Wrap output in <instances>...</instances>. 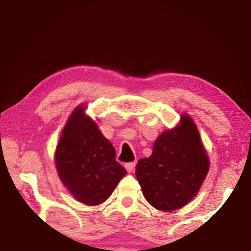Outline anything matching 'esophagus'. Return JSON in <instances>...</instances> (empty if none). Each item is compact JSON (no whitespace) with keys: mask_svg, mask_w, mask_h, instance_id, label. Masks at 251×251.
Listing matches in <instances>:
<instances>
[{"mask_svg":"<svg viewBox=\"0 0 251 251\" xmlns=\"http://www.w3.org/2000/svg\"><path fill=\"white\" fill-rule=\"evenodd\" d=\"M135 167H136V163L135 161H131V163H127V164H125V168H126V171L128 172V173H131L135 169Z\"/></svg>","mask_w":251,"mask_h":251,"instance_id":"esophagus-1","label":"esophagus"}]
</instances>
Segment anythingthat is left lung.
Returning a JSON list of instances; mask_svg holds the SVG:
<instances>
[{
  "label": "left lung",
  "mask_w": 251,
  "mask_h": 251,
  "mask_svg": "<svg viewBox=\"0 0 251 251\" xmlns=\"http://www.w3.org/2000/svg\"><path fill=\"white\" fill-rule=\"evenodd\" d=\"M208 169L209 160L197 127L184 115L179 126L156 139L151 157L139 159L136 177L152 207L173 211L196 196Z\"/></svg>",
  "instance_id": "8db88e82"
}]
</instances>
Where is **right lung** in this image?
Returning <instances> with one entry per match:
<instances>
[{"instance_id": "obj_1", "label": "right lung", "mask_w": 251, "mask_h": 251, "mask_svg": "<svg viewBox=\"0 0 251 251\" xmlns=\"http://www.w3.org/2000/svg\"><path fill=\"white\" fill-rule=\"evenodd\" d=\"M115 157V148L84 115L83 106L75 108L55 154L59 178L70 193L85 205L105 201L127 174Z\"/></svg>"}]
</instances>
